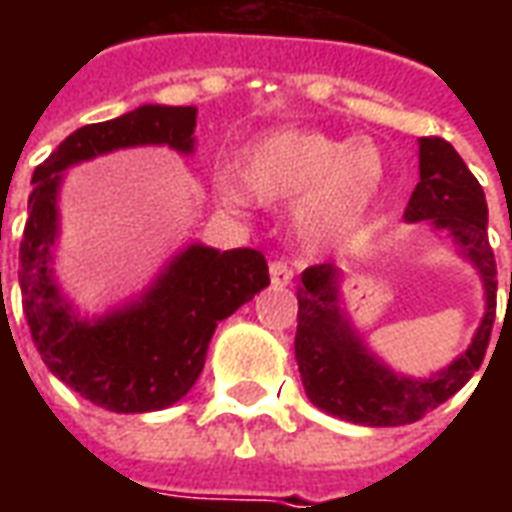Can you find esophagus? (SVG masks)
Instances as JSON below:
<instances>
[{"label": "esophagus", "mask_w": 512, "mask_h": 512, "mask_svg": "<svg viewBox=\"0 0 512 512\" xmlns=\"http://www.w3.org/2000/svg\"><path fill=\"white\" fill-rule=\"evenodd\" d=\"M268 274H271V282H274L277 288H285V285H290V279H293V268H290L288 260L277 257V260L268 263Z\"/></svg>", "instance_id": "1"}]
</instances>
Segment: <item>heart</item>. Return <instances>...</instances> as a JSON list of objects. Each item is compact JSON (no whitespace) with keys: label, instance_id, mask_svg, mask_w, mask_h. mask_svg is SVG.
<instances>
[{"label":"heart","instance_id":"1","mask_svg":"<svg viewBox=\"0 0 512 512\" xmlns=\"http://www.w3.org/2000/svg\"><path fill=\"white\" fill-rule=\"evenodd\" d=\"M235 178L260 205H299L301 238L323 244L362 219L381 180V158L370 142L345 145L318 131H279L241 150ZM219 194L230 205L241 202L230 183Z\"/></svg>","mask_w":512,"mask_h":512}]
</instances>
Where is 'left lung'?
Returning <instances> with one entry per match:
<instances>
[{
	"mask_svg": "<svg viewBox=\"0 0 512 512\" xmlns=\"http://www.w3.org/2000/svg\"><path fill=\"white\" fill-rule=\"evenodd\" d=\"M408 222H430L450 230L463 252L480 268L485 285V318L472 345L447 370L430 378H403L378 365L337 310V268L310 266L301 274L296 362L307 395L334 417L395 428L417 422L450 400L480 370L496 318V260L488 244V205L483 186L441 136L419 139V183L406 208ZM512 238V233H510ZM512 293V274H510Z\"/></svg>",
	"mask_w": 512,
	"mask_h": 512,
	"instance_id": "obj_1",
	"label": "left lung"
}]
</instances>
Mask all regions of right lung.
Here are the masks:
<instances>
[{
	"label": "right lung",
	"mask_w": 512,
	"mask_h": 512,
	"mask_svg": "<svg viewBox=\"0 0 512 512\" xmlns=\"http://www.w3.org/2000/svg\"><path fill=\"white\" fill-rule=\"evenodd\" d=\"M194 106H139L128 115L73 131L32 175L29 216L18 249L21 307L32 343L62 384L95 406L142 414L172 406L200 378L216 323L266 288L268 263L257 249L189 246L142 304L104 321L73 318L51 282L60 172L117 147L169 145L189 153Z\"/></svg>",
	"instance_id": "obj_1"
}]
</instances>
